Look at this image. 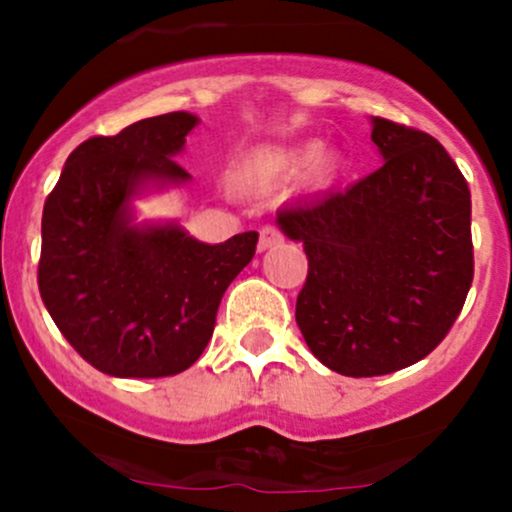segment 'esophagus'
Returning a JSON list of instances; mask_svg holds the SVG:
<instances>
[{
  "label": "esophagus",
  "instance_id": "esophagus-1",
  "mask_svg": "<svg viewBox=\"0 0 512 512\" xmlns=\"http://www.w3.org/2000/svg\"><path fill=\"white\" fill-rule=\"evenodd\" d=\"M279 243H284V233L279 231V228L276 226H262L260 228V250H269V248H274V245H279Z\"/></svg>",
  "mask_w": 512,
  "mask_h": 512
}]
</instances>
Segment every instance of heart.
I'll list each match as a JSON object with an SVG mask.
<instances>
[{
  "label": "heart",
  "mask_w": 512,
  "mask_h": 512,
  "mask_svg": "<svg viewBox=\"0 0 512 512\" xmlns=\"http://www.w3.org/2000/svg\"><path fill=\"white\" fill-rule=\"evenodd\" d=\"M308 169L313 185H330L339 175V156L334 151H317V144L272 146L257 151L248 161L250 178H289Z\"/></svg>",
  "instance_id": "b5f03b06"
}]
</instances>
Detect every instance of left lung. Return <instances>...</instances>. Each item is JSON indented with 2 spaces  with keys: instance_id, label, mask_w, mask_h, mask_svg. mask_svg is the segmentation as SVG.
<instances>
[{
  "instance_id": "obj_1",
  "label": "left lung",
  "mask_w": 512,
  "mask_h": 512,
  "mask_svg": "<svg viewBox=\"0 0 512 512\" xmlns=\"http://www.w3.org/2000/svg\"><path fill=\"white\" fill-rule=\"evenodd\" d=\"M383 166L349 190L284 207L308 276L296 322L317 361L349 378L395 373L431 354L474 279L472 195L431 134L373 117Z\"/></svg>"
}]
</instances>
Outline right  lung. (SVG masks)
Wrapping results in <instances>:
<instances>
[{
  "label": "right lung",
  "instance_id": "right-lung-1",
  "mask_svg": "<svg viewBox=\"0 0 512 512\" xmlns=\"http://www.w3.org/2000/svg\"><path fill=\"white\" fill-rule=\"evenodd\" d=\"M197 122L180 110L86 139L45 199L40 298L76 354L115 378L190 368L228 284L255 257V231L207 245L178 223H134L146 187L190 180L175 156Z\"/></svg>",
  "mask_w": 512,
  "mask_h": 512
}]
</instances>
